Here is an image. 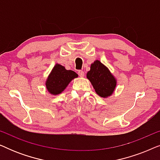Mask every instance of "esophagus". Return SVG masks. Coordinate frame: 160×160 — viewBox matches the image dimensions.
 <instances>
[{"label": "esophagus", "instance_id": "esophagus-1", "mask_svg": "<svg viewBox=\"0 0 160 160\" xmlns=\"http://www.w3.org/2000/svg\"><path fill=\"white\" fill-rule=\"evenodd\" d=\"M78 74L80 77H84V71H78Z\"/></svg>", "mask_w": 160, "mask_h": 160}]
</instances>
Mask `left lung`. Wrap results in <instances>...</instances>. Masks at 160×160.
I'll return each instance as SVG.
<instances>
[{
    "label": "left lung",
    "instance_id": "left-lung-1",
    "mask_svg": "<svg viewBox=\"0 0 160 160\" xmlns=\"http://www.w3.org/2000/svg\"><path fill=\"white\" fill-rule=\"evenodd\" d=\"M87 78L91 82L96 93L106 98L112 95L117 87V79L109 69L99 60L92 63Z\"/></svg>",
    "mask_w": 160,
    "mask_h": 160
}]
</instances>
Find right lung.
Segmentation results:
<instances>
[{"instance_id":"add662e5","label":"right lung","mask_w":160,"mask_h":160,"mask_svg":"<svg viewBox=\"0 0 160 160\" xmlns=\"http://www.w3.org/2000/svg\"><path fill=\"white\" fill-rule=\"evenodd\" d=\"M77 77L76 72L66 70L64 66L57 63L46 81V87L50 94L58 95L65 90L73 78Z\"/></svg>"}]
</instances>
